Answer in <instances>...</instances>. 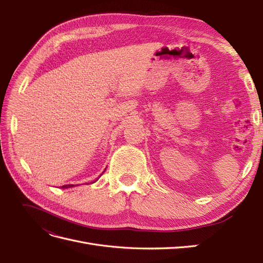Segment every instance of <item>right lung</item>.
Segmentation results:
<instances>
[{
    "label": "right lung",
    "mask_w": 263,
    "mask_h": 263,
    "mask_svg": "<svg viewBox=\"0 0 263 263\" xmlns=\"http://www.w3.org/2000/svg\"><path fill=\"white\" fill-rule=\"evenodd\" d=\"M73 186V184H68V185H63V186H61V187H72Z\"/></svg>",
    "instance_id": "obj_1"
}]
</instances>
